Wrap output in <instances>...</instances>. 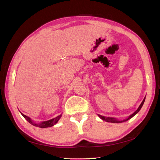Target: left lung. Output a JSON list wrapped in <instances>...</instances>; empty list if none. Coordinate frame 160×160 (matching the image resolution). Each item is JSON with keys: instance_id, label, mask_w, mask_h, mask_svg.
Here are the masks:
<instances>
[{"instance_id": "8db88e82", "label": "left lung", "mask_w": 160, "mask_h": 160, "mask_svg": "<svg viewBox=\"0 0 160 160\" xmlns=\"http://www.w3.org/2000/svg\"><path fill=\"white\" fill-rule=\"evenodd\" d=\"M145 97H144V100L142 101V102L141 103V104H140V106H139V108H138V110H136V111L133 113V114H132L131 115H130L129 117H128V118H127V119H124V120H122V121H119V120H117V119H116L115 118H113V117H104V116H102V115H99V117H100L101 119H102V120H104V121H106V122H111V123H122V122H126V121H128V119H131L132 117H134L137 113H138L139 110H140V109L142 108V106H143V104H144V102H145Z\"/></svg>"}]
</instances>
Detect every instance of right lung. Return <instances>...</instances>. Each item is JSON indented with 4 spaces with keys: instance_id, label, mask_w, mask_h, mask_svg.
Masks as SVG:
<instances>
[{
    "instance_id": "1",
    "label": "right lung",
    "mask_w": 160,
    "mask_h": 160,
    "mask_svg": "<svg viewBox=\"0 0 160 160\" xmlns=\"http://www.w3.org/2000/svg\"><path fill=\"white\" fill-rule=\"evenodd\" d=\"M21 115L23 116L24 118L27 120L29 123H30L31 124L37 126V127H40V128H48V127H51V126H54V124H56V123L58 122V121L60 119V118L61 117V115H60L57 116V117H55V118L52 119L50 120H48V121H46V122H42L40 123H35L32 121L30 117H28V116L23 115L22 113H21Z\"/></svg>"
}]
</instances>
